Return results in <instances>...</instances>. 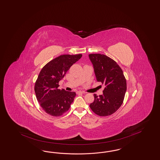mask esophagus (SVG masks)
Listing matches in <instances>:
<instances>
[{"label": "esophagus", "mask_w": 160, "mask_h": 160, "mask_svg": "<svg viewBox=\"0 0 160 160\" xmlns=\"http://www.w3.org/2000/svg\"><path fill=\"white\" fill-rule=\"evenodd\" d=\"M85 92H82V91H78L77 92V94H84Z\"/></svg>", "instance_id": "34e87169"}]
</instances>
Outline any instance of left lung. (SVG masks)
<instances>
[{
  "label": "left lung",
  "instance_id": "left-lung-1",
  "mask_svg": "<svg viewBox=\"0 0 160 160\" xmlns=\"http://www.w3.org/2000/svg\"><path fill=\"white\" fill-rule=\"evenodd\" d=\"M88 57L97 81L105 86L102 95L94 94V100L90 108L99 116H109L123 103L127 91L126 78L121 68L110 57L100 54H90Z\"/></svg>",
  "mask_w": 160,
  "mask_h": 160
}]
</instances>
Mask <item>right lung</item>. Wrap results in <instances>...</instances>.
I'll list each match as a JSON object with an SVG mask.
<instances>
[{"mask_svg": "<svg viewBox=\"0 0 160 160\" xmlns=\"http://www.w3.org/2000/svg\"><path fill=\"white\" fill-rule=\"evenodd\" d=\"M82 54H64L45 65L35 83L36 98L42 109L48 115L60 116L70 109L76 94L59 89L58 83L69 68Z\"/></svg>", "mask_w": 160, "mask_h": 160, "instance_id": "obj_1", "label": "right lung"}]
</instances>
